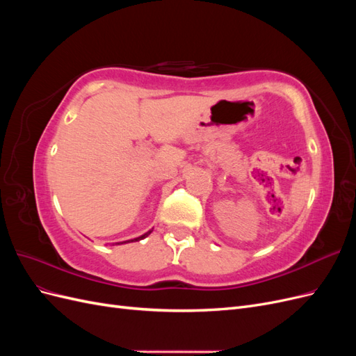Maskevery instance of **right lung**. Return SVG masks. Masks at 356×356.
<instances>
[{
  "label": "right lung",
  "instance_id": "add662e5",
  "mask_svg": "<svg viewBox=\"0 0 356 356\" xmlns=\"http://www.w3.org/2000/svg\"><path fill=\"white\" fill-rule=\"evenodd\" d=\"M152 233V232H147L145 234H143V236H139V238H136V239H134V241H127V242H136V241H141V239H144V238H147V236Z\"/></svg>",
  "mask_w": 356,
  "mask_h": 356
}]
</instances>
